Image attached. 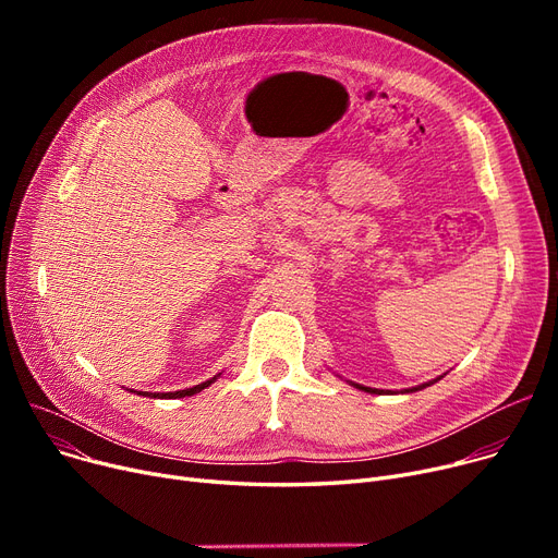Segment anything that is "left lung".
<instances>
[{"mask_svg":"<svg viewBox=\"0 0 558 558\" xmlns=\"http://www.w3.org/2000/svg\"><path fill=\"white\" fill-rule=\"evenodd\" d=\"M441 377H444V375H438L436 379H429V383H425V385H418V387H412V389H404V391H400V393H414V391H421V389L432 387L434 383H438V379H441ZM345 383H348L350 387H355V389L366 391V393H375V396H379V393H393V391H383V389H373V387H364V385H357V383H350V379H345Z\"/></svg>","mask_w":558,"mask_h":558,"instance_id":"1","label":"left lung"}]
</instances>
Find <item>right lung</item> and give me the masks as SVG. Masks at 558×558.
Segmentation results:
<instances>
[{
    "instance_id": "add662e5",
    "label": "right lung",
    "mask_w": 558,
    "mask_h": 558,
    "mask_svg": "<svg viewBox=\"0 0 558 558\" xmlns=\"http://www.w3.org/2000/svg\"><path fill=\"white\" fill-rule=\"evenodd\" d=\"M221 373H217L215 377H210V379H205V383H201V385H196V387H190V389H183V391H169V393H151V391H133L131 389V393H137V396H144V398H165V400H169V398H185V396H194V393H198V391H203L205 387H210L215 379L219 377Z\"/></svg>"
}]
</instances>
